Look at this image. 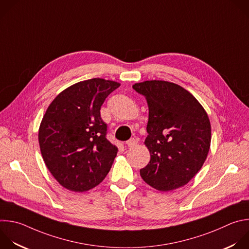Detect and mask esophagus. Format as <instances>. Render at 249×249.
I'll list each match as a JSON object with an SVG mask.
<instances>
[{"mask_svg":"<svg viewBox=\"0 0 249 249\" xmlns=\"http://www.w3.org/2000/svg\"><path fill=\"white\" fill-rule=\"evenodd\" d=\"M137 143H138V141H137L136 139H130L129 141L126 142V145H127L128 147H132V146L136 145Z\"/></svg>","mask_w":249,"mask_h":249,"instance_id":"34e87169","label":"esophagus"}]
</instances>
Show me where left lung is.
<instances>
[{"label":"left lung","instance_id":"left-lung-1","mask_svg":"<svg viewBox=\"0 0 249 249\" xmlns=\"http://www.w3.org/2000/svg\"><path fill=\"white\" fill-rule=\"evenodd\" d=\"M133 89L148 106L144 144L150 160L140 170L141 177L160 192L187 185L201 169L210 148L206 111L190 92L171 82L144 81Z\"/></svg>","mask_w":249,"mask_h":249}]
</instances>
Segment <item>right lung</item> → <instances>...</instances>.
<instances>
[{
    "label": "right lung",
    "mask_w": 249,
    "mask_h": 249,
    "mask_svg": "<svg viewBox=\"0 0 249 249\" xmlns=\"http://www.w3.org/2000/svg\"><path fill=\"white\" fill-rule=\"evenodd\" d=\"M120 86L94 78L68 87L49 106L39 128L46 166L65 189L83 193L98 186L109 172L117 147L107 139L101 107Z\"/></svg>",
    "instance_id": "right-lung-1"
}]
</instances>
